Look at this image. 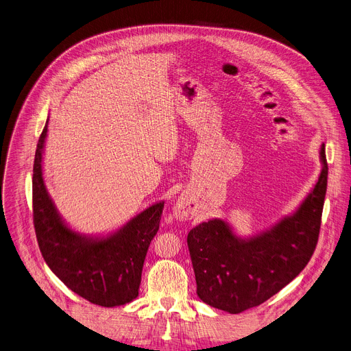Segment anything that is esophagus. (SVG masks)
<instances>
[{"label": "esophagus", "instance_id": "obj_1", "mask_svg": "<svg viewBox=\"0 0 351 351\" xmlns=\"http://www.w3.org/2000/svg\"><path fill=\"white\" fill-rule=\"evenodd\" d=\"M175 217L179 219H186L189 217V208L186 207V203H179L175 208Z\"/></svg>", "mask_w": 351, "mask_h": 351}]
</instances>
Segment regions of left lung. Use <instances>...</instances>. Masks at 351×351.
<instances>
[{
	"label": "left lung",
	"instance_id": "obj_1",
	"mask_svg": "<svg viewBox=\"0 0 351 351\" xmlns=\"http://www.w3.org/2000/svg\"><path fill=\"white\" fill-rule=\"evenodd\" d=\"M324 169L317 183L291 217L271 230L238 239L222 219L202 222L187 235L199 298L210 306L241 313L258 306L293 281L308 265L319 239L328 187Z\"/></svg>",
	"mask_w": 351,
	"mask_h": 351
}]
</instances>
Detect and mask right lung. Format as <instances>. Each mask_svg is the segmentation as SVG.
<instances>
[{
  "label": "right lung",
  "instance_id": "obj_1",
  "mask_svg": "<svg viewBox=\"0 0 351 351\" xmlns=\"http://www.w3.org/2000/svg\"><path fill=\"white\" fill-rule=\"evenodd\" d=\"M47 123L39 137L32 180L34 226L42 256L71 291L101 306H117L138 295L141 273L151 241L159 230L164 203L134 217L105 239H86L60 219L42 178V151Z\"/></svg>",
  "mask_w": 351,
  "mask_h": 351
}]
</instances>
